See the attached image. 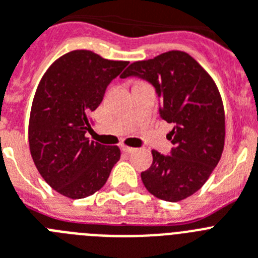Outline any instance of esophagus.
<instances>
[{"label": "esophagus", "instance_id": "obj_1", "mask_svg": "<svg viewBox=\"0 0 258 258\" xmlns=\"http://www.w3.org/2000/svg\"><path fill=\"white\" fill-rule=\"evenodd\" d=\"M121 150H122V152H125V153H129V154H131V153H133V152H136V149L131 148V146H125V145H122V146H121Z\"/></svg>", "mask_w": 258, "mask_h": 258}]
</instances>
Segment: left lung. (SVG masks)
Returning <instances> with one entry per match:
<instances>
[{"label":"left lung","mask_w":258,"mask_h":258,"mask_svg":"<svg viewBox=\"0 0 258 258\" xmlns=\"http://www.w3.org/2000/svg\"><path fill=\"white\" fill-rule=\"evenodd\" d=\"M140 78L155 88L159 114L174 127L167 134L170 155L153 150V163L141 172L146 190L166 202L197 192L210 178L224 149L225 116L219 89L207 72L183 51L134 61L122 78Z\"/></svg>","instance_id":"obj_1"}]
</instances>
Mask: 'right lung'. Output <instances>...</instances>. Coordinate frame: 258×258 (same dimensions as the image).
I'll list each match as a JSON object with an SVG mask.
<instances>
[{
	"instance_id": "add662e5",
	"label": "right lung",
	"mask_w": 258,
	"mask_h": 258,
	"mask_svg": "<svg viewBox=\"0 0 258 258\" xmlns=\"http://www.w3.org/2000/svg\"><path fill=\"white\" fill-rule=\"evenodd\" d=\"M127 63L75 50L55 60L40 80L30 113V153L42 178L64 197L99 191L120 159L117 146L89 141L86 133L89 113Z\"/></svg>"
}]
</instances>
